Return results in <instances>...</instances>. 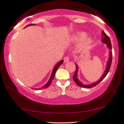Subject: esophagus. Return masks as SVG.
I'll return each mask as SVG.
<instances>
[{"label":"esophagus","mask_w":124,"mask_h":124,"mask_svg":"<svg viewBox=\"0 0 124 124\" xmlns=\"http://www.w3.org/2000/svg\"><path fill=\"white\" fill-rule=\"evenodd\" d=\"M64 61L65 62H69V58L68 56L65 57V58H64Z\"/></svg>","instance_id":"obj_1"}]
</instances>
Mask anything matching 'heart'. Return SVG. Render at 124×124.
I'll use <instances>...</instances> for the list:
<instances>
[{"label":"heart","mask_w":124,"mask_h":124,"mask_svg":"<svg viewBox=\"0 0 124 124\" xmlns=\"http://www.w3.org/2000/svg\"><path fill=\"white\" fill-rule=\"evenodd\" d=\"M86 34L84 32H79V33L74 35L73 37H71V39L73 40V41H80L84 39V38L86 37ZM91 41V40L90 38H88V39H85L84 43V45L85 46H87V45H88L89 44H90Z\"/></svg>","instance_id":"heart-1"}]
</instances>
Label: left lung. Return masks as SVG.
<instances>
[{"label": "left lung", "instance_id": "8db88e82", "mask_svg": "<svg viewBox=\"0 0 124 124\" xmlns=\"http://www.w3.org/2000/svg\"><path fill=\"white\" fill-rule=\"evenodd\" d=\"M102 35H103V37H102V41L104 43H105L106 45H107L108 47L110 50L112 49V47H111V41H110V39L109 37L106 35V34L105 33L104 31H102ZM112 58H113V54H112V51L111 50L110 51V54H109V58H108V60L107 62V64H106V69L105 70L104 74H102V75L101 76V77L100 78V80H99L98 81H96V83H93L91 84H89V85H84L83 83H82L79 80V79H78V66L77 64H75L76 65V70H75V72L74 75H73V78L74 81L75 82V83L78 85V86H80V87H86V88H90V87H94L95 86H96V85H98L99 83H100L101 81L102 80H103L106 77V76L107 75V74H108V71H109L110 67H111V62H112Z\"/></svg>", "mask_w": 124, "mask_h": 124}]
</instances>
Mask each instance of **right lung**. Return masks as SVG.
<instances>
[{"label":"right lung","instance_id":"obj_1","mask_svg":"<svg viewBox=\"0 0 124 124\" xmlns=\"http://www.w3.org/2000/svg\"><path fill=\"white\" fill-rule=\"evenodd\" d=\"M33 25V24H31L28 25L27 26H25V28L26 27V26H29V25ZM63 62H64V61L62 60L60 61V62H59L56 65L54 66V69H53V70L52 73H51V77H50V79H49V81H47V83L46 84L44 85V86L42 87V89H44V88H47V87H49V86H50V84H51V82H52L53 80V79H54V77H55V74L57 69H58V68L59 67L61 64H62V63H63ZM41 89L40 88V89Z\"/></svg>","mask_w":124,"mask_h":124}]
</instances>
